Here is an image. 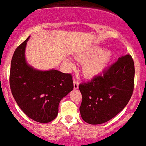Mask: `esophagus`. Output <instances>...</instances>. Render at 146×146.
<instances>
[{
  "label": "esophagus",
  "instance_id": "obj_1",
  "mask_svg": "<svg viewBox=\"0 0 146 146\" xmlns=\"http://www.w3.org/2000/svg\"><path fill=\"white\" fill-rule=\"evenodd\" d=\"M78 85H79V84H78V81L74 80V81H73V87H74V89H78Z\"/></svg>",
  "mask_w": 146,
  "mask_h": 146
}]
</instances>
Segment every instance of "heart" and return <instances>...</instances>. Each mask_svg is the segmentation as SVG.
<instances>
[{
    "label": "heart",
    "instance_id": "obj_1",
    "mask_svg": "<svg viewBox=\"0 0 146 146\" xmlns=\"http://www.w3.org/2000/svg\"><path fill=\"white\" fill-rule=\"evenodd\" d=\"M81 59L86 61L83 66V73L85 76L91 78L101 74L108 66L112 53L111 51L104 50L101 46L90 48L81 56ZM70 67L73 66L71 62L68 61Z\"/></svg>",
    "mask_w": 146,
    "mask_h": 146
}]
</instances>
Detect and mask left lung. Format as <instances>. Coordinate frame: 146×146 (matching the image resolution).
Instances as JSON below:
<instances>
[{"mask_svg":"<svg viewBox=\"0 0 146 146\" xmlns=\"http://www.w3.org/2000/svg\"><path fill=\"white\" fill-rule=\"evenodd\" d=\"M135 65L130 55L118 59L103 74L82 83L78 88L82 94L80 113L90 124H103L125 108L132 95Z\"/></svg>","mask_w":146,"mask_h":146,"instance_id":"1","label":"left lung"}]
</instances>
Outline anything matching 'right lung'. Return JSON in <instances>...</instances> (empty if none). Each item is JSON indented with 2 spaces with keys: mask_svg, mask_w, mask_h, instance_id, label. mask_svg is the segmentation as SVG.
<instances>
[{
  "mask_svg": "<svg viewBox=\"0 0 146 146\" xmlns=\"http://www.w3.org/2000/svg\"><path fill=\"white\" fill-rule=\"evenodd\" d=\"M30 36L16 48L11 62L10 88L19 107L28 117L48 123L57 117L59 104L72 91L70 73L57 70H36L27 64L25 48Z\"/></svg>",
  "mask_w": 146,
  "mask_h": 146,
  "instance_id": "1",
  "label": "right lung"
}]
</instances>
